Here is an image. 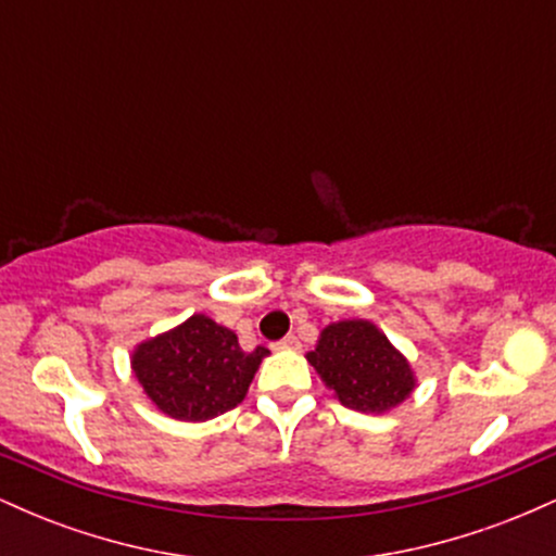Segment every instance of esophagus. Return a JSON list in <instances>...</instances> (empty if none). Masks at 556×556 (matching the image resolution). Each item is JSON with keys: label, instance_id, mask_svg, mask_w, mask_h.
Wrapping results in <instances>:
<instances>
[{"label": "esophagus", "instance_id": "esophagus-1", "mask_svg": "<svg viewBox=\"0 0 556 556\" xmlns=\"http://www.w3.org/2000/svg\"><path fill=\"white\" fill-rule=\"evenodd\" d=\"M277 348H279V350H298V348H300V340H298L295 334H287L285 340L277 342Z\"/></svg>", "mask_w": 556, "mask_h": 556}]
</instances>
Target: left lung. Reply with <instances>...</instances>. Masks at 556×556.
Listing matches in <instances>:
<instances>
[{
    "instance_id": "1",
    "label": "left lung",
    "mask_w": 556,
    "mask_h": 556,
    "mask_svg": "<svg viewBox=\"0 0 556 556\" xmlns=\"http://www.w3.org/2000/svg\"><path fill=\"white\" fill-rule=\"evenodd\" d=\"M324 384L334 389L344 407L358 413H387L410 397L416 376L400 350L371 321L329 324L308 353Z\"/></svg>"
}]
</instances>
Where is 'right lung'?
<instances>
[{"label": "right lung", "mask_w": 556, "mask_h": 556, "mask_svg": "<svg viewBox=\"0 0 556 556\" xmlns=\"http://www.w3.org/2000/svg\"><path fill=\"white\" fill-rule=\"evenodd\" d=\"M266 355V348L245 353L235 331L195 314L177 329L140 342L132 374L169 418L208 420L242 402Z\"/></svg>", "instance_id": "obj_1"}]
</instances>
